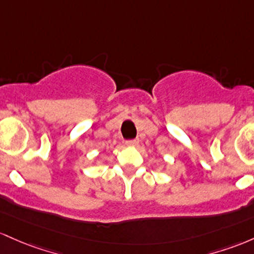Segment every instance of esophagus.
Returning a JSON list of instances; mask_svg holds the SVG:
<instances>
[{
  "label": "esophagus",
  "mask_w": 254,
  "mask_h": 254,
  "mask_svg": "<svg viewBox=\"0 0 254 254\" xmlns=\"http://www.w3.org/2000/svg\"><path fill=\"white\" fill-rule=\"evenodd\" d=\"M138 144H139L138 139H133V140H127L126 141L127 146H136V145H138Z\"/></svg>",
  "instance_id": "esophagus-1"
}]
</instances>
